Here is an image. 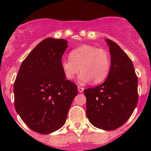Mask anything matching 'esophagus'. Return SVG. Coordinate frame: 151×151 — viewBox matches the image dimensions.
I'll return each instance as SVG.
<instances>
[{"label":"esophagus","instance_id":"1","mask_svg":"<svg viewBox=\"0 0 151 151\" xmlns=\"http://www.w3.org/2000/svg\"><path fill=\"white\" fill-rule=\"evenodd\" d=\"M83 91H84V88H83V87L78 86V91H79V93L83 92Z\"/></svg>","mask_w":151,"mask_h":151}]
</instances>
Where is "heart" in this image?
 <instances>
[{
	"instance_id": "heart-1",
	"label": "heart",
	"mask_w": 151,
	"mask_h": 151,
	"mask_svg": "<svg viewBox=\"0 0 151 151\" xmlns=\"http://www.w3.org/2000/svg\"><path fill=\"white\" fill-rule=\"evenodd\" d=\"M69 58H63L60 66L68 80H73L79 73V82L86 83L92 80L98 84L106 79L110 69V58L104 49L91 45H83L70 52Z\"/></svg>"
}]
</instances>
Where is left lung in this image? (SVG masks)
<instances>
[{
  "mask_svg": "<svg viewBox=\"0 0 151 151\" xmlns=\"http://www.w3.org/2000/svg\"><path fill=\"white\" fill-rule=\"evenodd\" d=\"M111 66L106 80L84 90L86 114L92 125L106 131L123 126L133 113L138 101V80L129 56L115 42L106 39Z\"/></svg>",
  "mask_w": 151,
  "mask_h": 151,
  "instance_id": "left-lung-1",
  "label": "left lung"
}]
</instances>
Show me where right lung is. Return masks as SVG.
I'll return each instance as SVG.
<instances>
[{"label": "right lung", "mask_w": 151, "mask_h": 151, "mask_svg": "<svg viewBox=\"0 0 151 151\" xmlns=\"http://www.w3.org/2000/svg\"><path fill=\"white\" fill-rule=\"evenodd\" d=\"M67 41L47 38L23 60L14 84V106L31 130L48 134L66 123L77 86L66 80L60 66Z\"/></svg>", "instance_id": "1"}]
</instances>
